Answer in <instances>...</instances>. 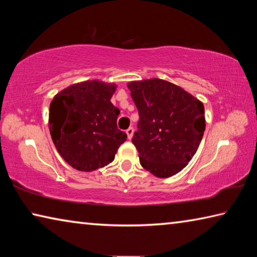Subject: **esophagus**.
<instances>
[{
  "mask_svg": "<svg viewBox=\"0 0 257 257\" xmlns=\"http://www.w3.org/2000/svg\"><path fill=\"white\" fill-rule=\"evenodd\" d=\"M125 133H127L128 139H132L133 138V135H134V128L133 127H129L127 130H125Z\"/></svg>",
  "mask_w": 257,
  "mask_h": 257,
  "instance_id": "1",
  "label": "esophagus"
}]
</instances>
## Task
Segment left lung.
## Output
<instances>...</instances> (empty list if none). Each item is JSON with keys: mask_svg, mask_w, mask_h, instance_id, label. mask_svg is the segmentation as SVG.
Returning a JSON list of instances; mask_svg holds the SVG:
<instances>
[{"mask_svg": "<svg viewBox=\"0 0 257 257\" xmlns=\"http://www.w3.org/2000/svg\"><path fill=\"white\" fill-rule=\"evenodd\" d=\"M139 113L132 139L139 162L159 178L184 169L196 153L205 130L204 105L181 87L162 79L128 84Z\"/></svg>", "mask_w": 257, "mask_h": 257, "instance_id": "left-lung-1", "label": "left lung"}]
</instances>
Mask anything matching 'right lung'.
<instances>
[{"label":"right lung","mask_w":257,"mask_h":257,"mask_svg":"<svg viewBox=\"0 0 257 257\" xmlns=\"http://www.w3.org/2000/svg\"><path fill=\"white\" fill-rule=\"evenodd\" d=\"M115 86L92 80L56 94L50 105V133L68 164L90 172L114 160L127 135L116 125L119 108L111 103Z\"/></svg>","instance_id":"add662e5"}]
</instances>
